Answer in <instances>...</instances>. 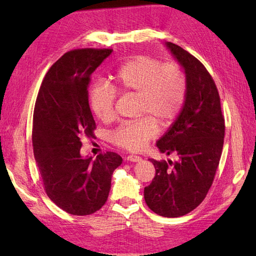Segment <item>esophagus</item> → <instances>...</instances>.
I'll list each match as a JSON object with an SVG mask.
<instances>
[{"mask_svg": "<svg viewBox=\"0 0 256 256\" xmlns=\"http://www.w3.org/2000/svg\"><path fill=\"white\" fill-rule=\"evenodd\" d=\"M126 160H128V162H140V156H136V155H128V156L126 157Z\"/></svg>", "mask_w": 256, "mask_h": 256, "instance_id": "1", "label": "esophagus"}]
</instances>
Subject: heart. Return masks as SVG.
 I'll return each instance as SVG.
<instances>
[{
	"instance_id": "1",
	"label": "heart",
	"mask_w": 256,
	"mask_h": 256,
	"mask_svg": "<svg viewBox=\"0 0 256 256\" xmlns=\"http://www.w3.org/2000/svg\"><path fill=\"white\" fill-rule=\"evenodd\" d=\"M116 92L138 96V116L143 118L120 125L110 134L111 142L136 152L157 135L156 122L170 126L180 114L188 94V79L176 62L164 64L150 56H135L116 70L111 86L98 84L90 89V108L102 122L114 118Z\"/></svg>"
}]
</instances>
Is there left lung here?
I'll return each mask as SVG.
<instances>
[{
    "label": "left lung",
    "mask_w": 256,
    "mask_h": 256,
    "mask_svg": "<svg viewBox=\"0 0 256 256\" xmlns=\"http://www.w3.org/2000/svg\"><path fill=\"white\" fill-rule=\"evenodd\" d=\"M166 46L182 64L188 79L182 111L157 148L178 160H155V177L144 188L145 202L155 214L177 218L197 208L206 198L218 170L224 138L220 96L208 70L180 46Z\"/></svg>",
    "instance_id": "8db88e82"
}]
</instances>
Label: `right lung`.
Instances as JSON below:
<instances>
[{"label":"right lung","mask_w":256,"mask_h":256,"mask_svg":"<svg viewBox=\"0 0 256 256\" xmlns=\"http://www.w3.org/2000/svg\"><path fill=\"white\" fill-rule=\"evenodd\" d=\"M112 50L82 48L64 54L48 70L32 118V150L44 189L54 204L74 216H88L106 202L111 178L122 157L113 152L94 160L80 154L81 138H94L88 100L90 77Z\"/></svg>","instance_id":"add662e5"}]
</instances>
